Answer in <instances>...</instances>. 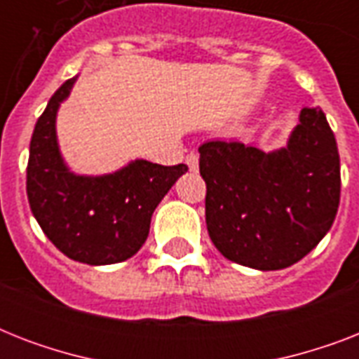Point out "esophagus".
<instances>
[{
  "label": "esophagus",
  "instance_id": "1",
  "mask_svg": "<svg viewBox=\"0 0 359 359\" xmlns=\"http://www.w3.org/2000/svg\"><path fill=\"white\" fill-rule=\"evenodd\" d=\"M186 165L190 171H197L199 169V154L197 152H190L188 156H186Z\"/></svg>",
  "mask_w": 359,
  "mask_h": 359
}]
</instances>
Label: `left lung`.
I'll list each match as a JSON object with an SVG mask.
<instances>
[{
  "instance_id": "8db88e82",
  "label": "left lung",
  "mask_w": 359,
  "mask_h": 359,
  "mask_svg": "<svg viewBox=\"0 0 359 359\" xmlns=\"http://www.w3.org/2000/svg\"><path fill=\"white\" fill-rule=\"evenodd\" d=\"M199 154L207 229L225 259L281 270L304 259L334 224L339 151L323 109H302L300 123L278 151L207 141Z\"/></svg>"
}]
</instances>
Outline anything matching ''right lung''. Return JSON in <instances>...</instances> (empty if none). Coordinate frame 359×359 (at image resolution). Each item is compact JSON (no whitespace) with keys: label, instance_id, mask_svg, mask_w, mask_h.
<instances>
[{"label":"right lung","instance_id":"add662e5","mask_svg":"<svg viewBox=\"0 0 359 359\" xmlns=\"http://www.w3.org/2000/svg\"><path fill=\"white\" fill-rule=\"evenodd\" d=\"M76 80L78 76L53 93L36 121L29 143L27 199L41 229L61 253L91 266L115 264L145 244L154 208L188 168L137 158L108 175L72 173L59 151L55 119Z\"/></svg>","mask_w":359,"mask_h":359}]
</instances>
